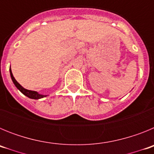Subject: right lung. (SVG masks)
<instances>
[{
  "instance_id": "1",
  "label": "right lung",
  "mask_w": 154,
  "mask_h": 154,
  "mask_svg": "<svg viewBox=\"0 0 154 154\" xmlns=\"http://www.w3.org/2000/svg\"><path fill=\"white\" fill-rule=\"evenodd\" d=\"M10 74H11V79L12 81H13L14 84L15 85V86L17 87L19 90L21 91V92L24 94V96H28V98H31V99H41V98L45 97L46 96H43V95H40V94H38L37 92H35V91L28 90V89L23 88V87L21 86V85H20L17 81H16V79L13 76V74H12L11 72V68H10Z\"/></svg>"
}]
</instances>
